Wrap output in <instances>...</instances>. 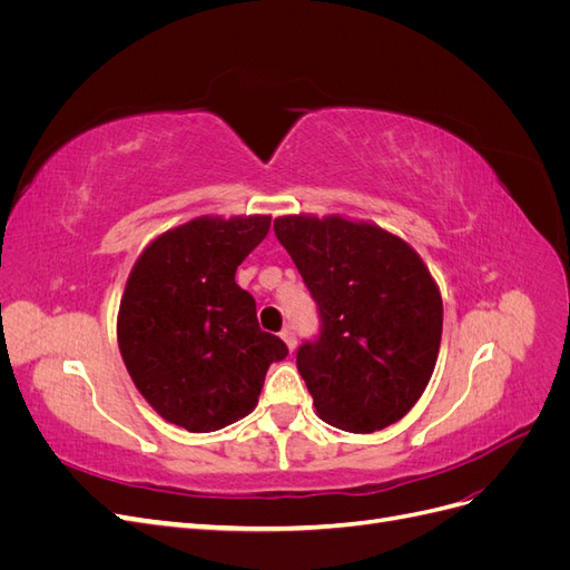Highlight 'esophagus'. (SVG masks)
Returning <instances> with one entry per match:
<instances>
[{"mask_svg": "<svg viewBox=\"0 0 570 570\" xmlns=\"http://www.w3.org/2000/svg\"><path fill=\"white\" fill-rule=\"evenodd\" d=\"M281 337H283V342L287 344V350H289V352H295V347H297V337H295V331H292V327H283Z\"/></svg>", "mask_w": 570, "mask_h": 570, "instance_id": "esophagus-1", "label": "esophagus"}]
</instances>
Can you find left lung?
<instances>
[{"label": "left lung", "instance_id": "8db88e82", "mask_svg": "<svg viewBox=\"0 0 570 570\" xmlns=\"http://www.w3.org/2000/svg\"><path fill=\"white\" fill-rule=\"evenodd\" d=\"M273 230L318 306L321 335L297 352L318 419L350 433L404 419L442 340V297L421 256L342 216H281Z\"/></svg>", "mask_w": 570, "mask_h": 570}]
</instances>
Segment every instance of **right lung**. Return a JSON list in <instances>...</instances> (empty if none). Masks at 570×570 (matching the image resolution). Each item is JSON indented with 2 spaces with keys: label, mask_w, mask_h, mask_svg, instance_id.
<instances>
[{
  "label": "right lung",
  "mask_w": 570,
  "mask_h": 570,
  "mask_svg": "<svg viewBox=\"0 0 570 570\" xmlns=\"http://www.w3.org/2000/svg\"><path fill=\"white\" fill-rule=\"evenodd\" d=\"M271 216H199L137 258L118 308V347L135 387L161 419L214 433L256 406L287 347L264 333L235 271L268 235Z\"/></svg>",
  "instance_id": "add662e5"
}]
</instances>
